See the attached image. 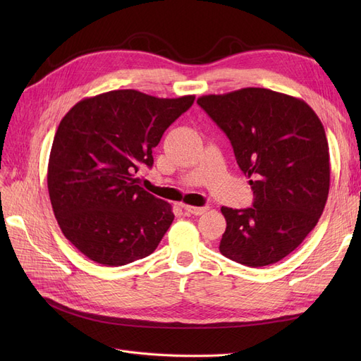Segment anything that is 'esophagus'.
<instances>
[{
  "instance_id": "obj_1",
  "label": "esophagus",
  "mask_w": 361,
  "mask_h": 361,
  "mask_svg": "<svg viewBox=\"0 0 361 361\" xmlns=\"http://www.w3.org/2000/svg\"><path fill=\"white\" fill-rule=\"evenodd\" d=\"M182 207L187 214L191 215H202L207 211V206H190V204H182Z\"/></svg>"
}]
</instances>
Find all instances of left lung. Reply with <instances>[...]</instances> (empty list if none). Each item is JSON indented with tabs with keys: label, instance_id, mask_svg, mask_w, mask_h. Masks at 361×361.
Listing matches in <instances>:
<instances>
[{
	"label": "left lung",
	"instance_id": "1",
	"mask_svg": "<svg viewBox=\"0 0 361 361\" xmlns=\"http://www.w3.org/2000/svg\"><path fill=\"white\" fill-rule=\"evenodd\" d=\"M231 140L239 169L250 178L253 206L221 207V255L257 268L286 257L314 226L329 197V141L304 101L259 87L197 99Z\"/></svg>",
	"mask_w": 361,
	"mask_h": 361
}]
</instances>
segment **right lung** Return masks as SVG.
<instances>
[{
  "label": "right lung",
  "instance_id": "1",
  "mask_svg": "<svg viewBox=\"0 0 361 361\" xmlns=\"http://www.w3.org/2000/svg\"><path fill=\"white\" fill-rule=\"evenodd\" d=\"M195 96L164 99L113 90L61 118L48 162V191L63 235L84 256L120 267L154 253L174 220L171 204L138 185L152 149Z\"/></svg>",
  "mask_w": 361,
  "mask_h": 361
}]
</instances>
